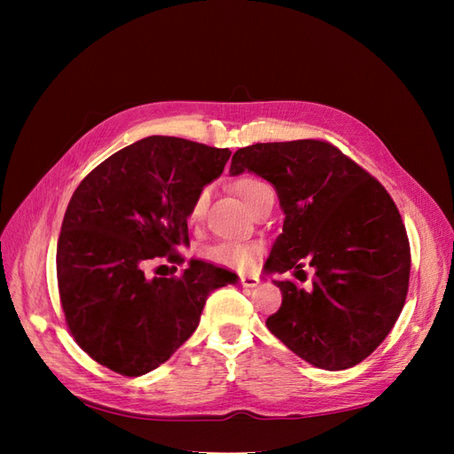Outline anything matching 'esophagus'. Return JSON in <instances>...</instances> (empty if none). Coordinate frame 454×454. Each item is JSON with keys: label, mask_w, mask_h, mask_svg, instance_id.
<instances>
[{"label": "esophagus", "mask_w": 454, "mask_h": 454, "mask_svg": "<svg viewBox=\"0 0 454 454\" xmlns=\"http://www.w3.org/2000/svg\"><path fill=\"white\" fill-rule=\"evenodd\" d=\"M240 284L244 287H255L259 284V278L257 277H252V274H242L240 277Z\"/></svg>", "instance_id": "obj_1"}]
</instances>
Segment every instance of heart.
I'll list each match as a JSON object with an SVG mask.
<instances>
[{
  "instance_id": "b5f03b06",
  "label": "heart",
  "mask_w": 454,
  "mask_h": 454,
  "mask_svg": "<svg viewBox=\"0 0 454 454\" xmlns=\"http://www.w3.org/2000/svg\"><path fill=\"white\" fill-rule=\"evenodd\" d=\"M232 187H235L239 197L250 208L252 202L257 199L261 191L269 185L265 182L257 180L254 176H242ZM206 204H208V189H200L189 208L191 222H199L206 210ZM255 254H257V246L242 244V242H217L206 250V257H208L212 263L227 265V267H248L252 265Z\"/></svg>"
}]
</instances>
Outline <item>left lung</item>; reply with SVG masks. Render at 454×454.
I'll list each match as a JSON object with an SVG mask.
<instances>
[{
	"label": "left lung",
	"mask_w": 454,
	"mask_h": 454,
	"mask_svg": "<svg viewBox=\"0 0 454 454\" xmlns=\"http://www.w3.org/2000/svg\"><path fill=\"white\" fill-rule=\"evenodd\" d=\"M229 172H252L277 189L284 225L267 272L314 269L309 292L272 280L282 307L267 318L269 332L325 371L365 360L390 333L409 286L407 232L387 189L320 140L242 147Z\"/></svg>",
	"instance_id": "8db88e82"
}]
</instances>
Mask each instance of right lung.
<instances>
[{
  "mask_svg": "<svg viewBox=\"0 0 454 454\" xmlns=\"http://www.w3.org/2000/svg\"><path fill=\"white\" fill-rule=\"evenodd\" d=\"M231 151L149 136L98 164L72 195L57 277L67 327L92 360L140 377L193 335L208 295L239 277L191 259L177 278L147 277L151 261L189 246V208L222 176Z\"/></svg>",
  "mask_w": 454,
  "mask_h": 454,
  "instance_id": "1",
  "label": "right lung"
}]
</instances>
